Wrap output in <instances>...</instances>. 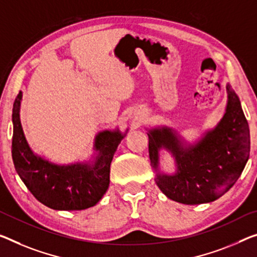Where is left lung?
Listing matches in <instances>:
<instances>
[{"mask_svg": "<svg viewBox=\"0 0 257 257\" xmlns=\"http://www.w3.org/2000/svg\"><path fill=\"white\" fill-rule=\"evenodd\" d=\"M226 93L223 117L194 142L167 125L146 128L156 185L169 199L184 204L211 202L233 186L243 171L249 159V126L239 97L228 84ZM161 150L174 159L172 173L161 170Z\"/></svg>", "mask_w": 257, "mask_h": 257, "instance_id": "1", "label": "left lung"}]
</instances>
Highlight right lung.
<instances>
[{"mask_svg":"<svg viewBox=\"0 0 257 257\" xmlns=\"http://www.w3.org/2000/svg\"><path fill=\"white\" fill-rule=\"evenodd\" d=\"M23 93L13 108L11 154L19 178L35 199L55 210H84L101 200L109 187L110 164L118 145L128 132L119 128L98 132L93 142V155L85 161L57 164L35 154L24 133L21 106Z\"/></svg>","mask_w":257,"mask_h":257,"instance_id":"right-lung-1","label":"right lung"}]
</instances>
